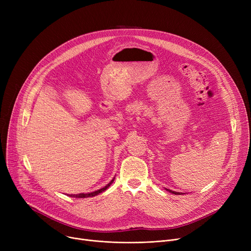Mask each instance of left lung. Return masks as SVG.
<instances>
[{
    "instance_id": "8db88e82",
    "label": "left lung",
    "mask_w": 251,
    "mask_h": 251,
    "mask_svg": "<svg viewBox=\"0 0 251 251\" xmlns=\"http://www.w3.org/2000/svg\"><path fill=\"white\" fill-rule=\"evenodd\" d=\"M169 192H171V193H174V194H176V195H178V194H182V193H180V192H176V191H172V190H170V189H167Z\"/></svg>"
}]
</instances>
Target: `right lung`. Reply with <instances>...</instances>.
<instances>
[{"instance_id": "add662e5", "label": "right lung", "mask_w": 251, "mask_h": 251, "mask_svg": "<svg viewBox=\"0 0 251 251\" xmlns=\"http://www.w3.org/2000/svg\"><path fill=\"white\" fill-rule=\"evenodd\" d=\"M113 181H114V179L108 184L107 186H104L103 188H101V189H99V190H97V191H95V192H90V193H79V194H71L70 196H72V197H76V199H85V197H91V196H96V195H98L99 193H100V192H102V191H104L105 189H107L111 184L113 183Z\"/></svg>"}]
</instances>
